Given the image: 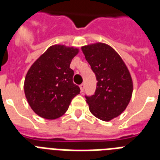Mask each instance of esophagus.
Returning a JSON list of instances; mask_svg holds the SVG:
<instances>
[{"instance_id":"obj_1","label":"esophagus","mask_w":160,"mask_h":160,"mask_svg":"<svg viewBox=\"0 0 160 160\" xmlns=\"http://www.w3.org/2000/svg\"><path fill=\"white\" fill-rule=\"evenodd\" d=\"M80 90H81V91H84V89H85V85H84V84H81V85H80Z\"/></svg>"}]
</instances>
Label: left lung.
<instances>
[{
    "instance_id": "obj_1",
    "label": "left lung",
    "mask_w": 160,
    "mask_h": 160,
    "mask_svg": "<svg viewBox=\"0 0 160 160\" xmlns=\"http://www.w3.org/2000/svg\"><path fill=\"white\" fill-rule=\"evenodd\" d=\"M81 50L97 80L95 94L85 95L89 109L98 119L109 121L119 116L131 99L130 74L120 56L108 45L96 43Z\"/></svg>"
}]
</instances>
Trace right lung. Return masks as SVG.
<instances>
[{
	"label": "right lung",
	"mask_w": 160,
	"mask_h": 160,
	"mask_svg": "<svg viewBox=\"0 0 160 160\" xmlns=\"http://www.w3.org/2000/svg\"><path fill=\"white\" fill-rule=\"evenodd\" d=\"M78 49L55 45L35 61L26 74L24 90L34 112L44 119H55L65 114L80 89L73 83L70 68Z\"/></svg>",
	"instance_id": "right-lung-1"
}]
</instances>
